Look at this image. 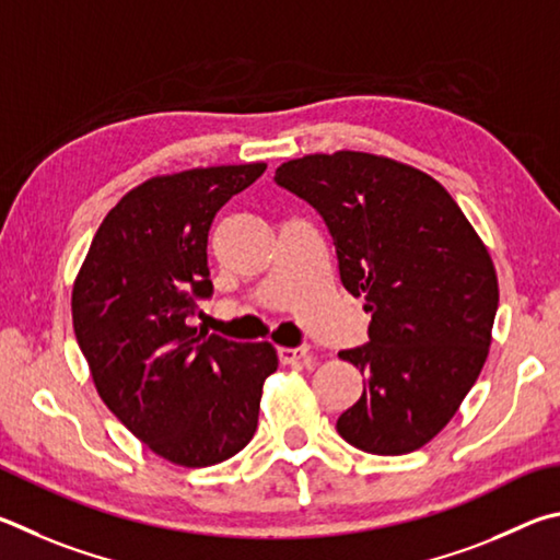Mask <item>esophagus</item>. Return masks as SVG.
I'll return each mask as SVG.
<instances>
[{
  "label": "esophagus",
  "instance_id": "1",
  "mask_svg": "<svg viewBox=\"0 0 560 560\" xmlns=\"http://www.w3.org/2000/svg\"><path fill=\"white\" fill-rule=\"evenodd\" d=\"M278 357L282 364H298V361H305L310 357V347L302 345L295 349H288V347H280L278 349Z\"/></svg>",
  "mask_w": 560,
  "mask_h": 560
}]
</instances>
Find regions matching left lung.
I'll list each match as a JSON object with an SVG mask.
<instances>
[{"instance_id": "8db88e82", "label": "left lung", "mask_w": 560, "mask_h": 560, "mask_svg": "<svg viewBox=\"0 0 560 560\" xmlns=\"http://www.w3.org/2000/svg\"><path fill=\"white\" fill-rule=\"evenodd\" d=\"M275 184L325 219L339 278L371 315L369 345L339 351L366 376L337 420L371 455H406L457 413L482 371L499 305L492 258L433 176L366 152L310 154Z\"/></svg>"}]
</instances>
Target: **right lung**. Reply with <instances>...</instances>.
<instances>
[{
  "label": "right lung",
  "mask_w": 560,
  "mask_h": 560,
  "mask_svg": "<svg viewBox=\"0 0 560 560\" xmlns=\"http://www.w3.org/2000/svg\"><path fill=\"white\" fill-rule=\"evenodd\" d=\"M262 162L154 176L105 215L73 285V329L105 406L182 467H209L250 443L278 354L186 325L213 295L215 211Z\"/></svg>",
  "instance_id": "add662e5"
}]
</instances>
